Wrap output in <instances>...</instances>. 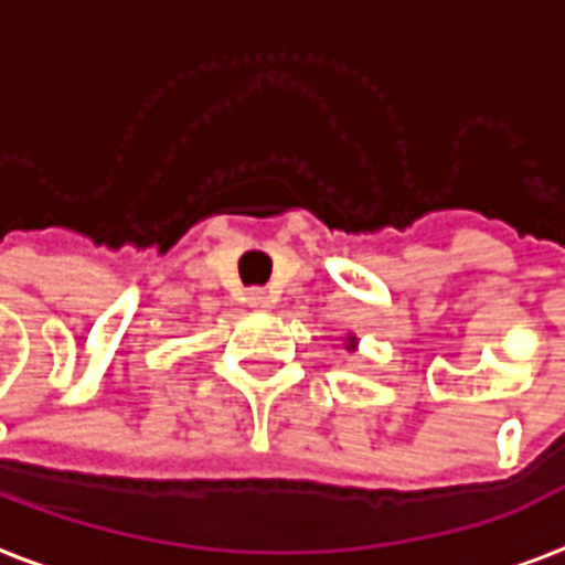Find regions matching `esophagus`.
I'll use <instances>...</instances> for the list:
<instances>
[{
	"label": "esophagus",
	"instance_id": "1",
	"mask_svg": "<svg viewBox=\"0 0 565 565\" xmlns=\"http://www.w3.org/2000/svg\"><path fill=\"white\" fill-rule=\"evenodd\" d=\"M245 299H248V305H252V308H260V311H264V308H269V296H266L264 290H248V296H245Z\"/></svg>",
	"mask_w": 565,
	"mask_h": 565
}]
</instances>
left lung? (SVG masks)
<instances>
[{"label": "left lung", "instance_id": "left-lung-1", "mask_svg": "<svg viewBox=\"0 0 565 565\" xmlns=\"http://www.w3.org/2000/svg\"><path fill=\"white\" fill-rule=\"evenodd\" d=\"M352 343H355V338H350V347H352Z\"/></svg>", "mask_w": 565, "mask_h": 565}]
</instances>
